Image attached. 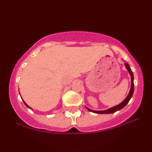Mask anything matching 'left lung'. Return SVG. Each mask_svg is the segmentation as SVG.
<instances>
[{"label": "left lung", "instance_id": "8db88e82", "mask_svg": "<svg viewBox=\"0 0 152 152\" xmlns=\"http://www.w3.org/2000/svg\"><path fill=\"white\" fill-rule=\"evenodd\" d=\"M125 66H126V68L127 69V70L129 71V74L131 75V77H132V86H131L130 91H129V95L127 96L126 98L124 99V101L123 102H121V104H118V105L114 106V107H112V108H110V109L105 110V111H94V110H91L89 109H88V108H86L88 111L95 113V114H112V113L116 112V111H118V110L123 109V108L124 107V106H126L127 104H128V102H129V100L132 97V95H133V93H134V75H133V73H132V70H131V68H130L129 65L128 64H125Z\"/></svg>", "mask_w": 152, "mask_h": 152}]
</instances>
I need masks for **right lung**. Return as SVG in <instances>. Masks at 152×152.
<instances>
[{
    "mask_svg": "<svg viewBox=\"0 0 152 152\" xmlns=\"http://www.w3.org/2000/svg\"><path fill=\"white\" fill-rule=\"evenodd\" d=\"M23 103H24V104H25V105H26V106H27V107H28V108H29V109H30V108H31V107H29V106H28V105H27V104H26V103H25V102H23Z\"/></svg>",
    "mask_w": 152,
    "mask_h": 152,
    "instance_id": "add662e5",
    "label": "right lung"
}]
</instances>
